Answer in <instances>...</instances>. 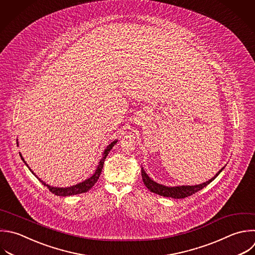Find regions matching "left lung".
<instances>
[{"label": "left lung", "instance_id": "obj_1", "mask_svg": "<svg viewBox=\"0 0 255 255\" xmlns=\"http://www.w3.org/2000/svg\"><path fill=\"white\" fill-rule=\"evenodd\" d=\"M225 166H223L213 177H211L209 180L200 183V184H195V185H177V186H166L160 183H157L156 181L152 180L147 173L144 171L143 167L141 166V176H142V181L144 185L153 193H156L158 195L164 196V197H171V198H184L187 196L192 195L193 193L197 192L198 190L202 189L205 187L207 184H209L212 180L215 179V177L224 169Z\"/></svg>", "mask_w": 255, "mask_h": 255}]
</instances>
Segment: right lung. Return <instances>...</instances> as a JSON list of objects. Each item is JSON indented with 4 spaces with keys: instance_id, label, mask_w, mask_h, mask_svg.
Instances as JSON below:
<instances>
[{
    "instance_id": "right-lung-1",
    "label": "right lung",
    "mask_w": 255,
    "mask_h": 255,
    "mask_svg": "<svg viewBox=\"0 0 255 255\" xmlns=\"http://www.w3.org/2000/svg\"><path fill=\"white\" fill-rule=\"evenodd\" d=\"M117 142H118V139L112 141V142L105 148V150H104V152H103V156H102V158H101V160H100V162H99V165H98L96 171L94 172V174H93L91 177H89V178H87L86 180H84V181H82V182H79V183H77V184H75V185L69 186V187H56V186H52V185L46 183V182L43 181L41 178H39L36 173H34V171L30 168V166H29V165L27 164V162L25 161V159H24V157H23V155H22L21 152H20V156H21L22 160L25 162V164L28 166V168L32 171V173H33L45 186H47L51 192H53L54 194L59 195V196H71V195H75V194H80V193L87 192V191H89V190L96 184V182H97L98 179L100 178L101 172H102V170H103L104 162H105V160H106V158H107L109 152L111 151V149L114 147V145H115ZM17 144L19 145L18 139H17Z\"/></svg>"
}]
</instances>
